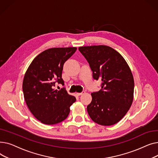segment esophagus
Segmentation results:
<instances>
[{
    "label": "esophagus",
    "mask_w": 158,
    "mask_h": 158,
    "mask_svg": "<svg viewBox=\"0 0 158 158\" xmlns=\"http://www.w3.org/2000/svg\"><path fill=\"white\" fill-rule=\"evenodd\" d=\"M85 91H83V92H82L81 93H76V94L77 95H82V94H85Z\"/></svg>",
    "instance_id": "esophagus-1"
}]
</instances>
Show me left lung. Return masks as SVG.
Returning a JSON list of instances; mask_svg holds the SVG:
<instances>
[{
	"mask_svg": "<svg viewBox=\"0 0 158 158\" xmlns=\"http://www.w3.org/2000/svg\"><path fill=\"white\" fill-rule=\"evenodd\" d=\"M79 50L89 63L94 79L102 81V89L91 94L88 114L99 125H114L133 101L135 82L129 66L119 52L108 46H85Z\"/></svg>",
	"mask_w": 158,
	"mask_h": 158,
	"instance_id": "8db88e82",
	"label": "left lung"
}]
</instances>
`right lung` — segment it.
<instances>
[{
	"mask_svg": "<svg viewBox=\"0 0 158 158\" xmlns=\"http://www.w3.org/2000/svg\"><path fill=\"white\" fill-rule=\"evenodd\" d=\"M76 47L51 48L38 54L25 73L22 89L31 113L41 123L53 125L64 120L76 98L64 88H54L56 82L64 85V62L76 51Z\"/></svg>",
	"mask_w": 158,
	"mask_h": 158,
	"instance_id": "1",
	"label": "right lung"
}]
</instances>
